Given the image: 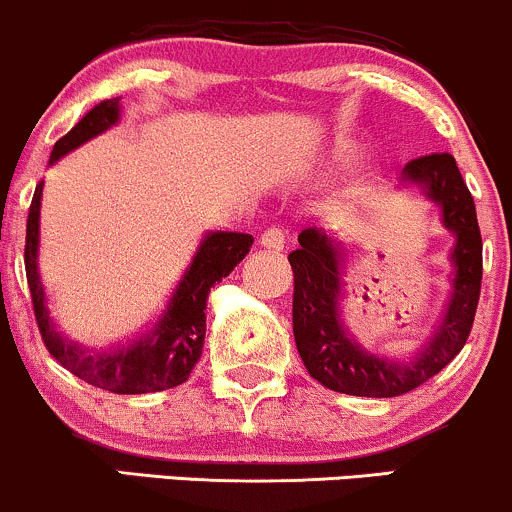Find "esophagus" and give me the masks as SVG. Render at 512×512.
Instances as JSON below:
<instances>
[{
  "label": "esophagus",
  "mask_w": 512,
  "mask_h": 512,
  "mask_svg": "<svg viewBox=\"0 0 512 512\" xmlns=\"http://www.w3.org/2000/svg\"><path fill=\"white\" fill-rule=\"evenodd\" d=\"M285 242H287L285 230H282V227H278V225L268 227V230L261 234V246H263V249L280 251V249H285Z\"/></svg>",
  "instance_id": "34e87169"
}]
</instances>
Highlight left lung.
Wrapping results in <instances>:
<instances>
[{
    "mask_svg": "<svg viewBox=\"0 0 512 512\" xmlns=\"http://www.w3.org/2000/svg\"><path fill=\"white\" fill-rule=\"evenodd\" d=\"M402 182L417 186L441 210L443 227L453 232L450 297L431 340L412 362H393L366 352L342 323L345 251L323 227L299 232L290 261L294 273L292 330L299 357L321 386L359 398H398L434 378L465 347L482 292V232L474 198L450 153L414 158Z\"/></svg>",
    "mask_w": 512,
    "mask_h": 512,
    "instance_id": "obj_1",
    "label": "left lung"
}]
</instances>
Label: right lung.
Here are the masks:
<instances>
[{
	"label": "right lung",
	"instance_id": "obj_1",
	"mask_svg": "<svg viewBox=\"0 0 512 512\" xmlns=\"http://www.w3.org/2000/svg\"><path fill=\"white\" fill-rule=\"evenodd\" d=\"M117 119L119 98L98 102L93 110H88L78 119V124L69 134H64L54 143L50 165L69 150L86 143L88 138L110 129L112 124H117ZM40 198L42 182L35 186L33 201H30L23 261H26L33 314L47 352L81 381L95 388L110 390V393L136 395L182 386L198 359H201L203 338H206V299L210 287L227 278L234 266L249 254L254 237L244 232L203 234L189 266L184 268L182 278L177 280L170 297H167L158 321L146 333H141L136 340H129L122 347L95 352L64 338L50 318V309L45 304V290H42L38 273Z\"/></svg>",
	"mask_w": 512,
	"mask_h": 512
}]
</instances>
